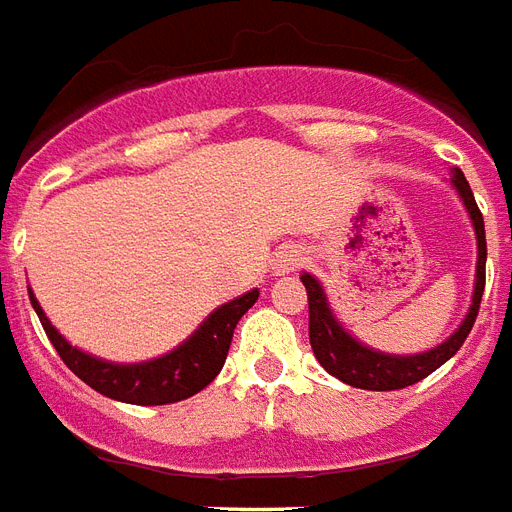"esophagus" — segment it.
<instances>
[{"instance_id": "esophagus-1", "label": "esophagus", "mask_w": 512, "mask_h": 512, "mask_svg": "<svg viewBox=\"0 0 512 512\" xmlns=\"http://www.w3.org/2000/svg\"><path fill=\"white\" fill-rule=\"evenodd\" d=\"M299 264H302V253L294 251V248H286V251H280L278 256H275V272H280V275L297 270Z\"/></svg>"}]
</instances>
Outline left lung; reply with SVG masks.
<instances>
[{"instance_id": "left-lung-1", "label": "left lung", "mask_w": 512, "mask_h": 512, "mask_svg": "<svg viewBox=\"0 0 512 512\" xmlns=\"http://www.w3.org/2000/svg\"><path fill=\"white\" fill-rule=\"evenodd\" d=\"M453 186L461 194V202L467 205V213H470L475 234H478V275H475L478 280H475V297H472V307L464 318V324L434 351L416 353V356H388V353L370 351V348L356 343L351 334L343 332V326L334 321L321 283L313 275H302V283L307 288V310H310V345H313L318 364L329 375L340 378L353 388L397 391V388L413 386L418 380H424L426 375H432L464 345L467 334L472 332L475 318H478L480 297L486 288V229H483V215L475 205L470 183H467L461 169H453Z\"/></svg>"}]
</instances>
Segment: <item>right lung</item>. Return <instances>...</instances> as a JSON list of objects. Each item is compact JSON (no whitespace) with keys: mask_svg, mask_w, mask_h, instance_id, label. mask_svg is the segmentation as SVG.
<instances>
[{"mask_svg":"<svg viewBox=\"0 0 512 512\" xmlns=\"http://www.w3.org/2000/svg\"><path fill=\"white\" fill-rule=\"evenodd\" d=\"M29 299H32L42 329L61 361L86 386L105 397L118 399V402H129V405H169V402L194 397L207 383H213L215 375L224 367L234 326L248 313V307H253V302L259 299V291L253 288L245 297L218 307L180 348L161 359L145 361V364H107V361L94 359V356L72 348L45 318L34 294H29Z\"/></svg>","mask_w":512,"mask_h":512,"instance_id":"obj_1","label":"right lung"}]
</instances>
